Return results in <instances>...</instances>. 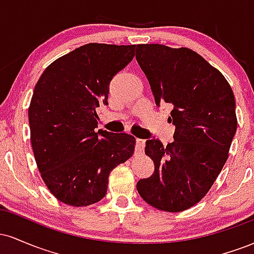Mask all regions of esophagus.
I'll list each match as a JSON object with an SVG mask.
<instances>
[{"instance_id":"obj_1","label":"esophagus","mask_w":254,"mask_h":254,"mask_svg":"<svg viewBox=\"0 0 254 254\" xmlns=\"http://www.w3.org/2000/svg\"><path fill=\"white\" fill-rule=\"evenodd\" d=\"M145 147V141L144 139L137 138L136 139V153H142L144 150Z\"/></svg>"}]
</instances>
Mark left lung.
<instances>
[{
	"mask_svg": "<svg viewBox=\"0 0 254 254\" xmlns=\"http://www.w3.org/2000/svg\"><path fill=\"white\" fill-rule=\"evenodd\" d=\"M136 60L156 105L172 107L176 127L166 147L145 142L155 171L137 191L159 210L184 211L208 193L228 159L238 127L234 94L222 72L191 49L138 44Z\"/></svg>",
	"mask_w": 254,
	"mask_h": 254,
	"instance_id": "1",
	"label": "left lung"
}]
</instances>
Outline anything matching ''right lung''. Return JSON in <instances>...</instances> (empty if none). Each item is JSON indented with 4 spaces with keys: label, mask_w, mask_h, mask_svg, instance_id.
Returning <instances> with one entry per match:
<instances>
[{
    "label": "right lung",
    "mask_w": 254,
    "mask_h": 254,
    "mask_svg": "<svg viewBox=\"0 0 254 254\" xmlns=\"http://www.w3.org/2000/svg\"><path fill=\"white\" fill-rule=\"evenodd\" d=\"M136 45L89 43L57 58L34 87L28 121L37 167L60 202L88 206L106 196L111 171L135 150V137L95 131L111 80Z\"/></svg>",
    "instance_id": "right-lung-1"
}]
</instances>
